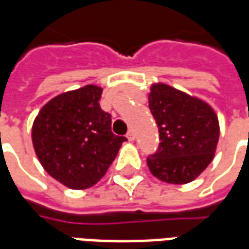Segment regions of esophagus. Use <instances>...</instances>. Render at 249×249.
<instances>
[{"label":"esophagus","instance_id":"obj_1","mask_svg":"<svg viewBox=\"0 0 249 249\" xmlns=\"http://www.w3.org/2000/svg\"><path fill=\"white\" fill-rule=\"evenodd\" d=\"M126 137H128V140H129V141H133V140H135V132H133L132 129L128 130V133H126Z\"/></svg>","mask_w":249,"mask_h":249}]
</instances>
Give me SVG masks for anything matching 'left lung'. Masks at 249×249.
Segmentation results:
<instances>
[{"instance_id":"8db88e82","label":"left lung","mask_w":249,"mask_h":249,"mask_svg":"<svg viewBox=\"0 0 249 249\" xmlns=\"http://www.w3.org/2000/svg\"><path fill=\"white\" fill-rule=\"evenodd\" d=\"M149 109L159 128V148L146 157L155 178L187 184L208 167L219 141V121L209 107L165 84L152 85Z\"/></svg>"}]
</instances>
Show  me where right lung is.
Here are the masks:
<instances>
[{"instance_id":"obj_1","label":"right lung","mask_w":249,"mask_h":249,"mask_svg":"<svg viewBox=\"0 0 249 249\" xmlns=\"http://www.w3.org/2000/svg\"><path fill=\"white\" fill-rule=\"evenodd\" d=\"M101 93L96 85L62 93L42 107L33 124L32 140L41 165L71 189L97 183L126 141L112 132V116L100 107Z\"/></svg>"}]
</instances>
